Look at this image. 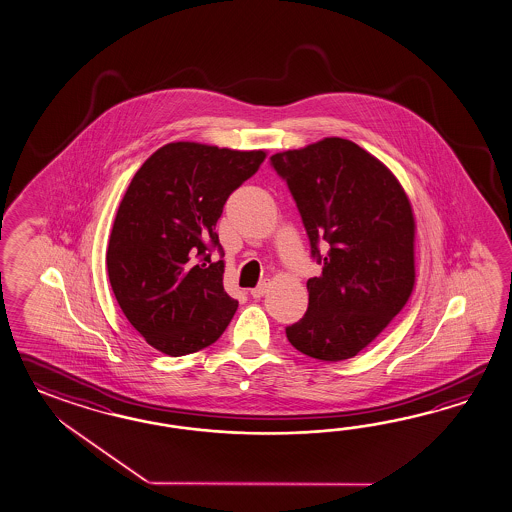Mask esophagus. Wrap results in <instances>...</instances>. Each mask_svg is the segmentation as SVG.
<instances>
[{"label":"esophagus","instance_id":"obj_1","mask_svg":"<svg viewBox=\"0 0 512 512\" xmlns=\"http://www.w3.org/2000/svg\"><path fill=\"white\" fill-rule=\"evenodd\" d=\"M268 281H262L261 285L257 288H251V296L255 298V300H259V298H262L266 292H268Z\"/></svg>","mask_w":512,"mask_h":512}]
</instances>
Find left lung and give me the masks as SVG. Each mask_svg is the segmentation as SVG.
I'll use <instances>...</instances> for the list:
<instances>
[{"label": "left lung", "instance_id": "1", "mask_svg": "<svg viewBox=\"0 0 512 512\" xmlns=\"http://www.w3.org/2000/svg\"><path fill=\"white\" fill-rule=\"evenodd\" d=\"M287 181L322 274L288 342L318 361L355 357L409 301L416 222L398 177L346 138L327 137L270 157ZM330 250L320 256L317 242Z\"/></svg>", "mask_w": 512, "mask_h": 512}]
</instances>
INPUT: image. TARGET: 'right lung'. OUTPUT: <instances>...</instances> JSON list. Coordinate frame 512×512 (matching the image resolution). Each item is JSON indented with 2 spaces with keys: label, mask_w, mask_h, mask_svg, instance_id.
<instances>
[{
  "label": "right lung",
  "mask_w": 512,
  "mask_h": 512,
  "mask_svg": "<svg viewBox=\"0 0 512 512\" xmlns=\"http://www.w3.org/2000/svg\"><path fill=\"white\" fill-rule=\"evenodd\" d=\"M266 151L170 142L138 168L114 218L107 272L120 309L146 342L179 357L211 346L237 311L224 290L216 222Z\"/></svg>",
  "instance_id": "right-lung-1"
}]
</instances>
